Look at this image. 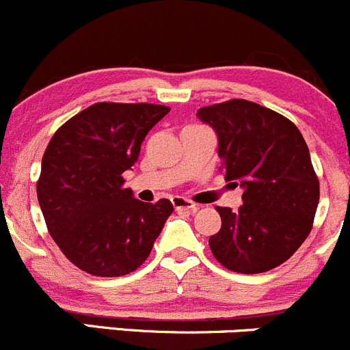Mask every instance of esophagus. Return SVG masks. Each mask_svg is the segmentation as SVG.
<instances>
[{"mask_svg": "<svg viewBox=\"0 0 350 350\" xmlns=\"http://www.w3.org/2000/svg\"><path fill=\"white\" fill-rule=\"evenodd\" d=\"M172 204H174L176 209H181V211H187V213H194L198 209V204H194L193 201H189L187 198H183V196L172 198Z\"/></svg>", "mask_w": 350, "mask_h": 350, "instance_id": "34e87169", "label": "esophagus"}]
</instances>
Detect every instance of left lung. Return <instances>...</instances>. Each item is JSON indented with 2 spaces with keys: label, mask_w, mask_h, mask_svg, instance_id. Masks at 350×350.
Segmentation results:
<instances>
[{
  "label": "left lung",
  "mask_w": 350,
  "mask_h": 350,
  "mask_svg": "<svg viewBox=\"0 0 350 350\" xmlns=\"http://www.w3.org/2000/svg\"><path fill=\"white\" fill-rule=\"evenodd\" d=\"M196 116L218 135L224 179L243 187L238 211L216 208L221 230L209 238L213 255L240 273L278 267L308 237L321 196L304 135L286 117L243 98Z\"/></svg>",
  "instance_id": "1"
}]
</instances>
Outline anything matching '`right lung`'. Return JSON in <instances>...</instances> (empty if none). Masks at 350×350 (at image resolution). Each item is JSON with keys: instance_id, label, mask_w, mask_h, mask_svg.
<instances>
[{"instance_id": "add662e5", "label": "right lung", "mask_w": 350, "mask_h": 350, "mask_svg": "<svg viewBox=\"0 0 350 350\" xmlns=\"http://www.w3.org/2000/svg\"><path fill=\"white\" fill-rule=\"evenodd\" d=\"M169 110L98 102L51 137L36 194L51 238L80 270L95 277L134 271L174 211L169 200H135L122 176L137 163L147 132Z\"/></svg>"}]
</instances>
